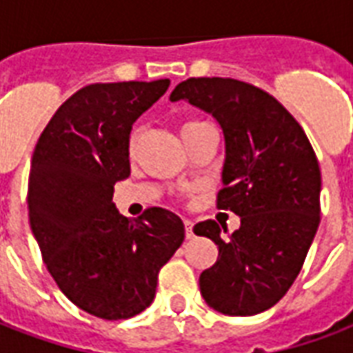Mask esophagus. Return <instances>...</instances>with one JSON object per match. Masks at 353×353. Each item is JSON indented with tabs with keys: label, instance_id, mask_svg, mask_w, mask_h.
I'll return each instance as SVG.
<instances>
[{
	"label": "esophagus",
	"instance_id": "34e87169",
	"mask_svg": "<svg viewBox=\"0 0 353 353\" xmlns=\"http://www.w3.org/2000/svg\"><path fill=\"white\" fill-rule=\"evenodd\" d=\"M185 234H187V238H192L194 236V232H192V225H194V223L191 221V219H185Z\"/></svg>",
	"mask_w": 353,
	"mask_h": 353
}]
</instances>
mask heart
<instances>
[{
    "instance_id": "1",
    "label": "heart",
    "mask_w": 353,
    "mask_h": 353,
    "mask_svg": "<svg viewBox=\"0 0 353 353\" xmlns=\"http://www.w3.org/2000/svg\"><path fill=\"white\" fill-rule=\"evenodd\" d=\"M202 126H206V123H202V121H187V123L183 124V126H181V136H189V134H192V132H196L199 130V128H202ZM136 138H138V136H136V132H134V134H132L130 136V139H128V149H134V145H136Z\"/></svg>"
}]
</instances>
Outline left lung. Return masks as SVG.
<instances>
[{
  "instance_id": "obj_1",
  "label": "left lung",
  "mask_w": 353,
  "mask_h": 353,
  "mask_svg": "<svg viewBox=\"0 0 353 353\" xmlns=\"http://www.w3.org/2000/svg\"><path fill=\"white\" fill-rule=\"evenodd\" d=\"M170 100L189 101L219 123L225 164L217 208L240 217V229L227 238L212 219L194 225V234L219 250L215 265L200 274V293L227 316L268 310L293 285L318 230L316 153L288 109L244 81L192 77Z\"/></svg>"
}]
</instances>
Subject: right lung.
Listing matches in <instances>:
<instances>
[{
	"label": "right lung",
	"instance_id": "right-lung-1",
	"mask_svg": "<svg viewBox=\"0 0 353 353\" xmlns=\"http://www.w3.org/2000/svg\"><path fill=\"white\" fill-rule=\"evenodd\" d=\"M168 79L96 83L58 108L37 139L28 181L30 227L60 291L101 319H128L153 303L159 270L183 244L164 208L119 214L113 187L130 176L132 124Z\"/></svg>",
	"mask_w": 353,
	"mask_h": 353
}]
</instances>
